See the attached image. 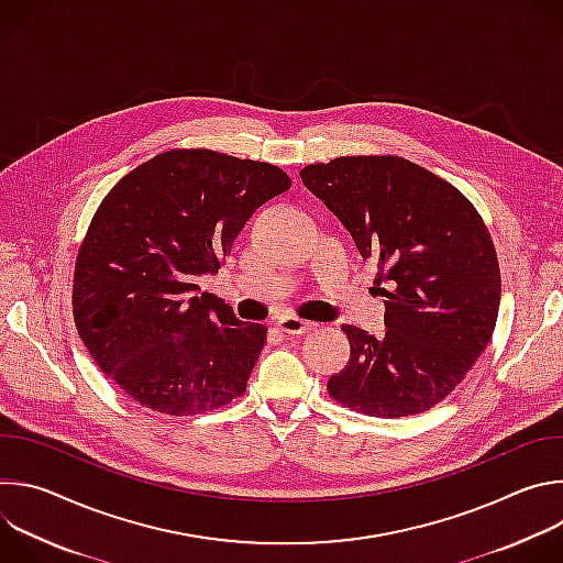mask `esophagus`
Instances as JSON below:
<instances>
[{
    "mask_svg": "<svg viewBox=\"0 0 563 563\" xmlns=\"http://www.w3.org/2000/svg\"><path fill=\"white\" fill-rule=\"evenodd\" d=\"M276 325L285 334H302L313 328V323H309V320H302L298 316H283V318H278Z\"/></svg>",
    "mask_w": 563,
    "mask_h": 563,
    "instance_id": "1",
    "label": "esophagus"
}]
</instances>
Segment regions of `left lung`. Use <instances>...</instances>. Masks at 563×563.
I'll return each mask as SVG.
<instances>
[{
  "instance_id": "obj_1",
  "label": "left lung",
  "mask_w": 563,
  "mask_h": 563,
  "mask_svg": "<svg viewBox=\"0 0 563 563\" xmlns=\"http://www.w3.org/2000/svg\"><path fill=\"white\" fill-rule=\"evenodd\" d=\"M300 178L380 269L385 336L343 325L350 361L330 396L367 417L430 410L495 332L501 278L484 220L450 183L396 155L336 157Z\"/></svg>"
}]
</instances>
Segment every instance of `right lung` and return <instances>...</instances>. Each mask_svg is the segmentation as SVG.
<instances>
[{"label": "right lung", "mask_w": 563, "mask_h": 563, "mask_svg": "<svg viewBox=\"0 0 563 563\" xmlns=\"http://www.w3.org/2000/svg\"><path fill=\"white\" fill-rule=\"evenodd\" d=\"M289 187L274 165L174 148L102 200L77 254L73 316L93 361L140 406L191 417L247 389L267 328L238 320L196 283Z\"/></svg>", "instance_id": "1"}]
</instances>
